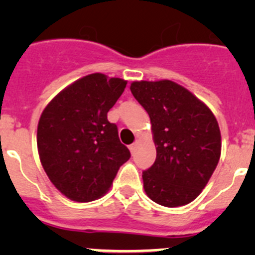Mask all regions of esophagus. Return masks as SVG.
Here are the masks:
<instances>
[{
  "label": "esophagus",
  "instance_id": "obj_1",
  "mask_svg": "<svg viewBox=\"0 0 255 255\" xmlns=\"http://www.w3.org/2000/svg\"><path fill=\"white\" fill-rule=\"evenodd\" d=\"M137 145H138V142H134V143L130 144V145H129V150L132 151V154L134 153V150H135V148H137Z\"/></svg>",
  "mask_w": 255,
  "mask_h": 255
}]
</instances>
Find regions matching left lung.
Returning <instances> with one entry per match:
<instances>
[{
    "label": "left lung",
    "mask_w": 255,
    "mask_h": 255,
    "mask_svg": "<svg viewBox=\"0 0 255 255\" xmlns=\"http://www.w3.org/2000/svg\"><path fill=\"white\" fill-rule=\"evenodd\" d=\"M130 91L148 112L156 159L143 171L144 191L165 207L194 201L221 156V132L212 111L170 80L133 81Z\"/></svg>",
    "instance_id": "8db88e82"
}]
</instances>
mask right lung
Returning <instances> with one entry per match:
<instances>
[{
    "mask_svg": "<svg viewBox=\"0 0 255 255\" xmlns=\"http://www.w3.org/2000/svg\"><path fill=\"white\" fill-rule=\"evenodd\" d=\"M127 81L90 74L61 90L38 122L40 163L54 186L68 199L90 202L104 196L118 169L130 158L107 120Z\"/></svg>",
    "mask_w": 255,
    "mask_h": 255,
    "instance_id": "add662e5",
    "label": "right lung"
}]
</instances>
